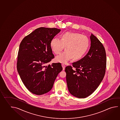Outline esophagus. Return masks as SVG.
Here are the masks:
<instances>
[{"label": "esophagus", "instance_id": "esophagus-1", "mask_svg": "<svg viewBox=\"0 0 120 120\" xmlns=\"http://www.w3.org/2000/svg\"><path fill=\"white\" fill-rule=\"evenodd\" d=\"M61 65H62V67L63 68V70H65V65L64 64H61Z\"/></svg>", "mask_w": 120, "mask_h": 120}]
</instances>
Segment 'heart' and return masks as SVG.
Returning <instances> with one entry per match:
<instances>
[{
	"label": "heart",
	"mask_w": 120,
	"mask_h": 120,
	"mask_svg": "<svg viewBox=\"0 0 120 120\" xmlns=\"http://www.w3.org/2000/svg\"><path fill=\"white\" fill-rule=\"evenodd\" d=\"M89 42L86 35L75 32H67L62 34L61 39L55 38L52 39L50 45L55 54H60L56 58V61L66 63L71 59L79 60L84 56L89 47Z\"/></svg>",
	"instance_id": "heart-1"
}]
</instances>
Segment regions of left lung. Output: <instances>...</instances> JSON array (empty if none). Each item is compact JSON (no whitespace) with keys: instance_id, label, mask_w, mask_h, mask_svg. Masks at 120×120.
<instances>
[{"instance_id":"obj_1","label":"left lung","mask_w":120,"mask_h":120,"mask_svg":"<svg viewBox=\"0 0 120 120\" xmlns=\"http://www.w3.org/2000/svg\"><path fill=\"white\" fill-rule=\"evenodd\" d=\"M91 46L82 59L66 67V81L72 95L79 98L88 97L96 90L105 73L106 56L101 42L93 34ZM74 69H73V68Z\"/></svg>"}]
</instances>
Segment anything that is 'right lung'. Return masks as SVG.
Segmentation results:
<instances>
[{
  "label": "right lung",
  "mask_w": 120,
  "mask_h": 120,
  "mask_svg": "<svg viewBox=\"0 0 120 120\" xmlns=\"http://www.w3.org/2000/svg\"><path fill=\"white\" fill-rule=\"evenodd\" d=\"M61 30L40 27L24 38L20 44L17 68L21 79L31 93L39 95L51 90L63 70L60 63L46 64L54 58L50 45Z\"/></svg>",
  "instance_id": "add662e5"
}]
</instances>
